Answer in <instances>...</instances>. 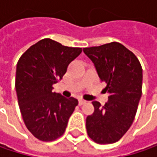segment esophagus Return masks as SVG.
<instances>
[{
  "instance_id": "obj_1",
  "label": "esophagus",
  "mask_w": 157,
  "mask_h": 157,
  "mask_svg": "<svg viewBox=\"0 0 157 157\" xmlns=\"http://www.w3.org/2000/svg\"><path fill=\"white\" fill-rule=\"evenodd\" d=\"M85 103H86L85 100H83V99H79V105H84Z\"/></svg>"
}]
</instances>
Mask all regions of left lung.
I'll use <instances>...</instances> for the list:
<instances>
[{
	"instance_id": "8db88e82",
	"label": "left lung",
	"mask_w": 157,
	"mask_h": 157,
	"mask_svg": "<svg viewBox=\"0 0 157 157\" xmlns=\"http://www.w3.org/2000/svg\"><path fill=\"white\" fill-rule=\"evenodd\" d=\"M99 78L107 83L108 101L104 106L93 101V114L86 117L89 137L97 144L117 142L130 128L142 95L143 70L136 56L123 44L113 42L83 48Z\"/></svg>"
}]
</instances>
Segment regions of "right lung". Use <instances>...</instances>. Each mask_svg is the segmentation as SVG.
Returning <instances> with one entry per match:
<instances>
[{
	"mask_svg": "<svg viewBox=\"0 0 157 157\" xmlns=\"http://www.w3.org/2000/svg\"><path fill=\"white\" fill-rule=\"evenodd\" d=\"M81 52L82 48L43 39L17 63L15 89L21 113L28 130L41 141L60 137L78 105L77 99L52 92V84L63 79L69 63Z\"/></svg>",
	"mask_w": 157,
	"mask_h": 157,
	"instance_id": "right-lung-1",
	"label": "right lung"
}]
</instances>
